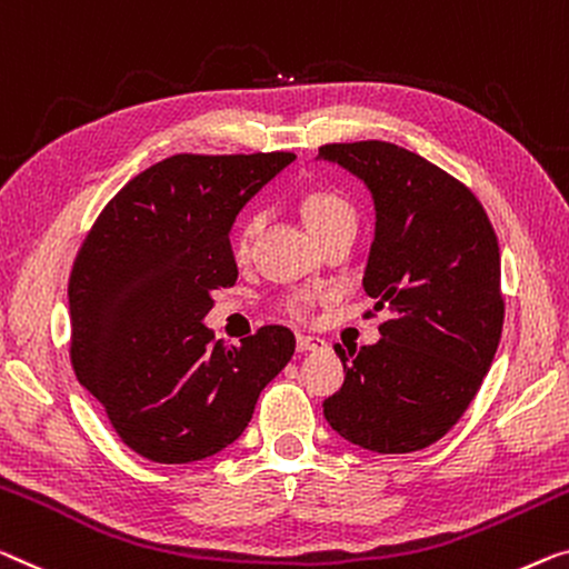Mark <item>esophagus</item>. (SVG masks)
<instances>
[{"label": "esophagus", "mask_w": 569, "mask_h": 569, "mask_svg": "<svg viewBox=\"0 0 569 569\" xmlns=\"http://www.w3.org/2000/svg\"><path fill=\"white\" fill-rule=\"evenodd\" d=\"M321 347H325V339H321V337H311V335H296V350H299V352L321 350Z\"/></svg>", "instance_id": "1"}]
</instances>
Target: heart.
<instances>
[{"label":"heart","mask_w":569,"mask_h":569,"mask_svg":"<svg viewBox=\"0 0 569 569\" xmlns=\"http://www.w3.org/2000/svg\"><path fill=\"white\" fill-rule=\"evenodd\" d=\"M301 214H303V222H307L309 232L313 237H321L325 232L335 230V227H339V224H355L352 207L342 197H339V193H332V191H311V193H307V197H303V201H301ZM258 224H260L258 217H250L248 222L242 224L240 248H244L250 237L256 234ZM311 301H313V293L299 291V293L288 296L286 309L291 313H303Z\"/></svg>","instance_id":"obj_1"}]
</instances>
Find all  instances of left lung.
Instances as JSON below:
<instances>
[{
    "instance_id": "8db88e82",
    "label": "left lung",
    "mask_w": 569,
    "mask_h": 569,
    "mask_svg": "<svg viewBox=\"0 0 569 569\" xmlns=\"http://www.w3.org/2000/svg\"><path fill=\"white\" fill-rule=\"evenodd\" d=\"M317 160L366 183L376 209L362 288L383 311L380 339L335 347L345 383L325 417L380 455L442 439L478 393L503 329L501 252L468 186L393 142H337Z\"/></svg>"
}]
</instances>
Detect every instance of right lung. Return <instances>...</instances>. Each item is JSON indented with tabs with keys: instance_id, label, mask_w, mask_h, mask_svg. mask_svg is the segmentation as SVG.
<instances>
[{
	"instance_id": "obj_1",
	"label": "right lung",
	"mask_w": 569,
	"mask_h": 569,
	"mask_svg": "<svg viewBox=\"0 0 569 569\" xmlns=\"http://www.w3.org/2000/svg\"><path fill=\"white\" fill-rule=\"evenodd\" d=\"M293 152L173 156L107 203L68 281L71 362L122 442L152 462H197L230 447L296 337L260 327L240 347L203 325L211 291L234 286L237 214Z\"/></svg>"
}]
</instances>
